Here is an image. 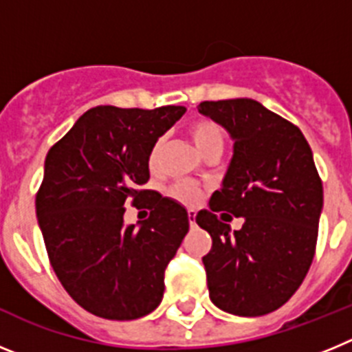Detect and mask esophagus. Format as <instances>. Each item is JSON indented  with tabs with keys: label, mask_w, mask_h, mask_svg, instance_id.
Returning <instances> with one entry per match:
<instances>
[{
	"label": "esophagus",
	"mask_w": 352,
	"mask_h": 352,
	"mask_svg": "<svg viewBox=\"0 0 352 352\" xmlns=\"http://www.w3.org/2000/svg\"><path fill=\"white\" fill-rule=\"evenodd\" d=\"M188 223L190 227H195V211H188Z\"/></svg>",
	"instance_id": "1"
}]
</instances>
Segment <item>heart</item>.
I'll return each instance as SVG.
<instances>
[{"label": "heart", "mask_w": 352, "mask_h": 352, "mask_svg": "<svg viewBox=\"0 0 352 352\" xmlns=\"http://www.w3.org/2000/svg\"><path fill=\"white\" fill-rule=\"evenodd\" d=\"M188 133H190L192 141L197 146V149L203 155L210 153L213 149L223 148V130L219 123H214L213 120H195L188 125ZM164 144L166 139L158 138L157 141L151 144L148 151V167L151 170L158 169V162H160V155L164 151ZM169 195L178 201V203L186 204V206H194L201 201V190L192 183H178L169 188Z\"/></svg>", "instance_id": "1"}]
</instances>
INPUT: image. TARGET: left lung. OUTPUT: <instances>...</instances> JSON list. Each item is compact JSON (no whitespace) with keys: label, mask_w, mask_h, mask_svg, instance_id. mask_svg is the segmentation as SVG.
Masks as SVG:
<instances>
[{"label":"left lung","mask_w":352,"mask_h":352,"mask_svg":"<svg viewBox=\"0 0 352 352\" xmlns=\"http://www.w3.org/2000/svg\"><path fill=\"white\" fill-rule=\"evenodd\" d=\"M197 109L234 141L222 188L195 217L213 239L203 257L210 298L234 316H264L298 291L316 256L322 182L312 149L296 125L252 98ZM223 210L244 217L239 232Z\"/></svg>","instance_id":"obj_1"}]
</instances>
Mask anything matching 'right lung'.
<instances>
[{
  "mask_svg": "<svg viewBox=\"0 0 352 352\" xmlns=\"http://www.w3.org/2000/svg\"><path fill=\"white\" fill-rule=\"evenodd\" d=\"M185 113L182 105H98L49 149L35 206L56 276L93 316L132 321L153 312L164 275L188 232V213L144 190L148 151ZM150 210L139 228L122 223L125 202Z\"/></svg>",
  "mask_w": 352,
  "mask_h": 352,
  "instance_id": "1",
  "label": "right lung"
}]
</instances>
